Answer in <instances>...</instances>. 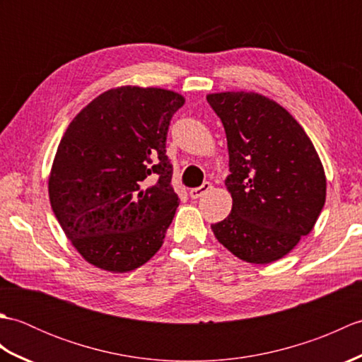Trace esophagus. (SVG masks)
I'll list each match as a JSON object with an SVG mask.
<instances>
[{
	"label": "esophagus",
	"mask_w": 362,
	"mask_h": 362,
	"mask_svg": "<svg viewBox=\"0 0 362 362\" xmlns=\"http://www.w3.org/2000/svg\"><path fill=\"white\" fill-rule=\"evenodd\" d=\"M210 189H211V183L210 182H204L201 187L189 189V196H191V199H199V197H202L206 193V191H210Z\"/></svg>",
	"instance_id": "34e87169"
}]
</instances>
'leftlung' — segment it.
I'll return each instance as SVG.
<instances>
[{"label":"left lung","instance_id":"8db88e82","mask_svg":"<svg viewBox=\"0 0 362 362\" xmlns=\"http://www.w3.org/2000/svg\"><path fill=\"white\" fill-rule=\"evenodd\" d=\"M224 126L233 205L211 224L218 241L247 263L280 259L308 235L324 209V166L302 126L258 93L206 96Z\"/></svg>","mask_w":362,"mask_h":362}]
</instances>
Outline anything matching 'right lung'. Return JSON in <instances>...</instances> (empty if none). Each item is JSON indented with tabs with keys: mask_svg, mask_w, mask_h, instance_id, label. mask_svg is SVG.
Masks as SVG:
<instances>
[{
	"mask_svg": "<svg viewBox=\"0 0 362 362\" xmlns=\"http://www.w3.org/2000/svg\"><path fill=\"white\" fill-rule=\"evenodd\" d=\"M183 104L163 88H112L68 126L51 169L49 201L88 263L134 271L163 244L179 205L166 136Z\"/></svg>",
	"mask_w": 362,
	"mask_h": 362,
	"instance_id": "right-lung-1",
	"label": "right lung"
}]
</instances>
